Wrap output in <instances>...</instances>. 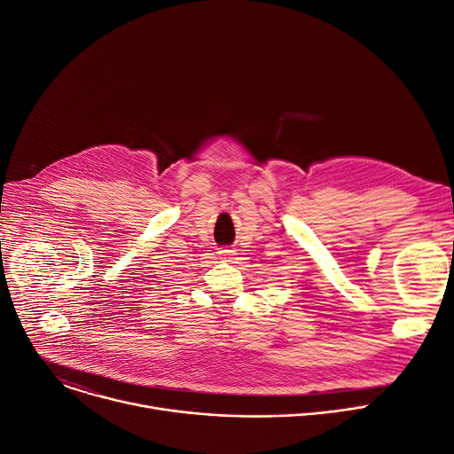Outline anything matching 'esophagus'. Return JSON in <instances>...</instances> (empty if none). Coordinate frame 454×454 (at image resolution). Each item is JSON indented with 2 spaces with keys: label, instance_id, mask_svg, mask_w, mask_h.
<instances>
[{
  "label": "esophagus",
  "instance_id": "esophagus-1",
  "mask_svg": "<svg viewBox=\"0 0 454 454\" xmlns=\"http://www.w3.org/2000/svg\"><path fill=\"white\" fill-rule=\"evenodd\" d=\"M218 255H220L222 259L229 261V259H232V257L236 255V250H234V248H231V247H223V248H220V250H218Z\"/></svg>",
  "mask_w": 454,
  "mask_h": 454
}]
</instances>
